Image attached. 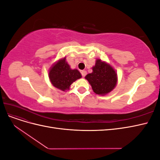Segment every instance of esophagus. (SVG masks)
Here are the masks:
<instances>
[{
	"label": "esophagus",
	"instance_id": "34e87169",
	"mask_svg": "<svg viewBox=\"0 0 160 160\" xmlns=\"http://www.w3.org/2000/svg\"><path fill=\"white\" fill-rule=\"evenodd\" d=\"M86 74H87V71H86L83 70V71H81V75H82V77H85Z\"/></svg>",
	"mask_w": 160,
	"mask_h": 160
}]
</instances>
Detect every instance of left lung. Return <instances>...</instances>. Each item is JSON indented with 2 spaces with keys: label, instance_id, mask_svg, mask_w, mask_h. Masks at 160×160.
<instances>
[{
  "label": "left lung",
  "instance_id": "1",
  "mask_svg": "<svg viewBox=\"0 0 160 160\" xmlns=\"http://www.w3.org/2000/svg\"><path fill=\"white\" fill-rule=\"evenodd\" d=\"M93 72L85 76L96 94L104 95L112 91L117 85L118 77L114 69L107 62L97 59Z\"/></svg>",
  "mask_w": 160,
  "mask_h": 160
}]
</instances>
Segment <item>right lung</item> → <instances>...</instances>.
<instances>
[{"label": "right lung", "instance_id": "add662e5", "mask_svg": "<svg viewBox=\"0 0 160 160\" xmlns=\"http://www.w3.org/2000/svg\"><path fill=\"white\" fill-rule=\"evenodd\" d=\"M49 77L55 88L65 91L69 89L74 81L81 78V75L77 69H71L66 61V57H64L51 67Z\"/></svg>", "mask_w": 160, "mask_h": 160}]
</instances>
